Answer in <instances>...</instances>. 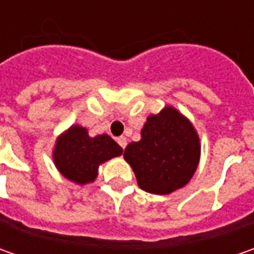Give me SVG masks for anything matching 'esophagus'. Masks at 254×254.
<instances>
[{
    "label": "esophagus",
    "mask_w": 254,
    "mask_h": 254,
    "mask_svg": "<svg viewBox=\"0 0 254 254\" xmlns=\"http://www.w3.org/2000/svg\"><path fill=\"white\" fill-rule=\"evenodd\" d=\"M117 142H119V145L124 150L126 145H127V138H126V137H119V138H117Z\"/></svg>",
    "instance_id": "34e87169"
}]
</instances>
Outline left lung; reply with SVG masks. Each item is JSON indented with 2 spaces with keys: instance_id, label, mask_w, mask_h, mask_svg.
<instances>
[{
  "instance_id": "obj_1",
  "label": "left lung",
  "mask_w": 254,
  "mask_h": 254,
  "mask_svg": "<svg viewBox=\"0 0 254 254\" xmlns=\"http://www.w3.org/2000/svg\"><path fill=\"white\" fill-rule=\"evenodd\" d=\"M199 154V137L193 126L174 107H165L147 119L141 140L127 145L124 158L141 190L167 195L190 182Z\"/></svg>"
}]
</instances>
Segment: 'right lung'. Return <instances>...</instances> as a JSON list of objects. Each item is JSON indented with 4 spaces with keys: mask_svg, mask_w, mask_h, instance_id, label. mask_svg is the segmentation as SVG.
Instances as JSON below:
<instances>
[{
    "mask_svg": "<svg viewBox=\"0 0 254 254\" xmlns=\"http://www.w3.org/2000/svg\"><path fill=\"white\" fill-rule=\"evenodd\" d=\"M122 152V147L110 135L102 134L92 138L86 128L72 126L58 138L54 161L64 177L83 185L94 181L102 162L119 157Z\"/></svg>",
    "mask_w": 254,
    "mask_h": 254,
    "instance_id": "1",
    "label": "right lung"
}]
</instances>
